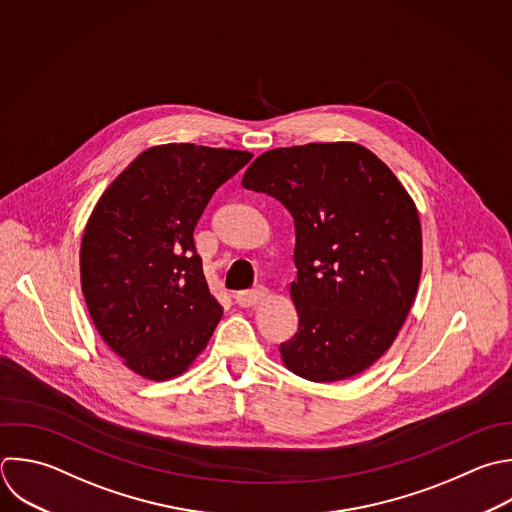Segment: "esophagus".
<instances>
[{"label": "esophagus", "mask_w": 512, "mask_h": 512, "mask_svg": "<svg viewBox=\"0 0 512 512\" xmlns=\"http://www.w3.org/2000/svg\"><path fill=\"white\" fill-rule=\"evenodd\" d=\"M266 294H268V290H266L264 286H256V288H252V290H242V292H238V294L234 296V300H236L238 306L248 308V306H254V304H258L260 300H264Z\"/></svg>", "instance_id": "esophagus-1"}]
</instances>
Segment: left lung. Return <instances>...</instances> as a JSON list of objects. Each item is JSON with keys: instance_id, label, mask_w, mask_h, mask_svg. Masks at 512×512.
I'll return each instance as SVG.
<instances>
[{"instance_id": "1", "label": "left lung", "mask_w": 512, "mask_h": 512, "mask_svg": "<svg viewBox=\"0 0 512 512\" xmlns=\"http://www.w3.org/2000/svg\"><path fill=\"white\" fill-rule=\"evenodd\" d=\"M242 186L294 218L298 332L280 344L286 368L312 382L360 374L390 348L418 290L422 232L412 198L352 142L264 152Z\"/></svg>"}]
</instances>
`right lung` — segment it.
Masks as SVG:
<instances>
[{"label":"right lung","instance_id":"obj_1","mask_svg":"<svg viewBox=\"0 0 512 512\" xmlns=\"http://www.w3.org/2000/svg\"><path fill=\"white\" fill-rule=\"evenodd\" d=\"M250 158L194 144L150 148L108 186L86 224L80 274L90 316L144 378L182 374L222 318L194 228L214 192Z\"/></svg>","mask_w":512,"mask_h":512}]
</instances>
